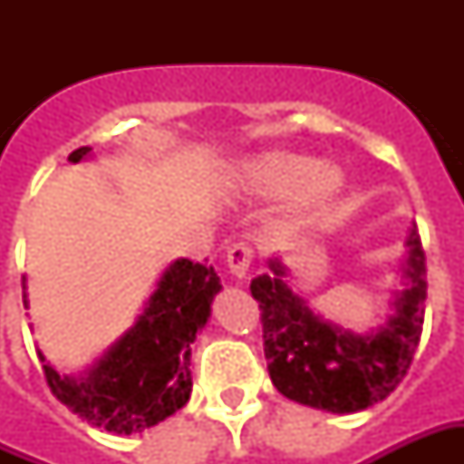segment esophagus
Listing matches in <instances>:
<instances>
[{"mask_svg":"<svg viewBox=\"0 0 464 464\" xmlns=\"http://www.w3.org/2000/svg\"><path fill=\"white\" fill-rule=\"evenodd\" d=\"M226 263L236 278H246L248 271H251L253 263V248L248 243H233L231 248L226 251Z\"/></svg>","mask_w":464,"mask_h":464,"instance_id":"1","label":"esophagus"}]
</instances>
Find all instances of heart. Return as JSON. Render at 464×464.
<instances>
[{
    "label": "heart",
    "mask_w": 464,
    "mask_h": 464,
    "mask_svg": "<svg viewBox=\"0 0 464 464\" xmlns=\"http://www.w3.org/2000/svg\"><path fill=\"white\" fill-rule=\"evenodd\" d=\"M236 188L261 198H278L293 192V211L311 216L323 211L341 193L343 176L333 166H318L308 156L273 151L238 166Z\"/></svg>",
    "instance_id": "1"
}]
</instances>
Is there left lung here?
Segmentation results:
<instances>
[{"instance_id":"8db88e82","label":"left lung","mask_w":464,"mask_h":464,"mask_svg":"<svg viewBox=\"0 0 464 464\" xmlns=\"http://www.w3.org/2000/svg\"><path fill=\"white\" fill-rule=\"evenodd\" d=\"M271 273L251 281L263 323V353L273 385L301 405L328 412H358L385 400L408 375L422 335L428 266L418 226L410 228L405 288L385 328L355 335L313 313L288 288L285 268L273 258Z\"/></svg>"}]
</instances>
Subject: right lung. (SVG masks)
<instances>
[{
  "label": "right lung",
  "mask_w": 464,
  "mask_h": 464,
  "mask_svg": "<svg viewBox=\"0 0 464 464\" xmlns=\"http://www.w3.org/2000/svg\"><path fill=\"white\" fill-rule=\"evenodd\" d=\"M89 151L82 146L69 153V161H82ZM218 291L208 258L171 263L136 325L86 378L59 375L39 353L46 385L79 418L116 435L159 425L191 398V343L208 321Z\"/></svg>",
  "instance_id": "obj_1"
}]
</instances>
